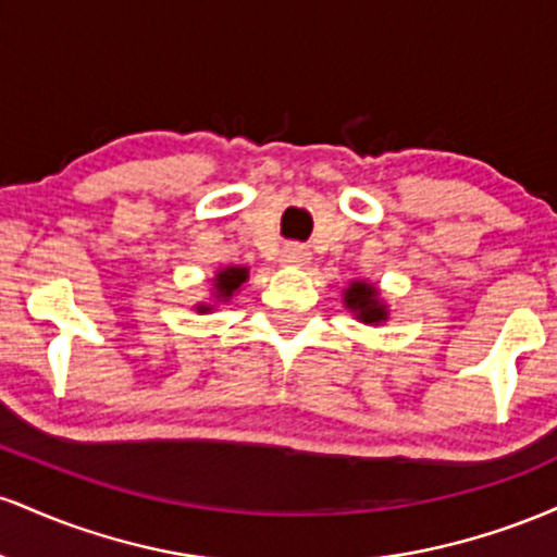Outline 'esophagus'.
<instances>
[{"mask_svg":"<svg viewBox=\"0 0 557 557\" xmlns=\"http://www.w3.org/2000/svg\"><path fill=\"white\" fill-rule=\"evenodd\" d=\"M280 259H283L285 267H306L309 264L311 253H309V248L298 246V243H287V246L283 248V257Z\"/></svg>","mask_w":557,"mask_h":557,"instance_id":"esophagus-1","label":"esophagus"}]
</instances>
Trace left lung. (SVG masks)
I'll return each mask as SVG.
<instances>
[{
  "instance_id": "1",
  "label": "left lung",
  "mask_w": 557,
  "mask_h": 557,
  "mask_svg": "<svg viewBox=\"0 0 557 557\" xmlns=\"http://www.w3.org/2000/svg\"><path fill=\"white\" fill-rule=\"evenodd\" d=\"M343 306L363 324H382L389 319V306L382 300L380 287L369 280H350L343 290Z\"/></svg>"
}]
</instances>
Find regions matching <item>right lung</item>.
<instances>
[{"label": "right lung", "mask_w": 557, "mask_h": 557, "mask_svg": "<svg viewBox=\"0 0 557 557\" xmlns=\"http://www.w3.org/2000/svg\"><path fill=\"white\" fill-rule=\"evenodd\" d=\"M246 283H248V267H238V264L220 267L212 277V290H209L212 293V300H201V304H196V311L198 314H209V311H214L220 304H227V300L233 298Z\"/></svg>", "instance_id": "right-lung-1"}]
</instances>
